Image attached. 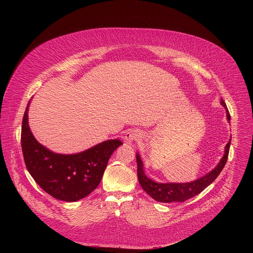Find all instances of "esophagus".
I'll return each instance as SVG.
<instances>
[{
  "mask_svg": "<svg viewBox=\"0 0 253 253\" xmlns=\"http://www.w3.org/2000/svg\"><path fill=\"white\" fill-rule=\"evenodd\" d=\"M140 138V133L137 131H129L125 135V141L127 143H132L133 141H137Z\"/></svg>",
  "mask_w": 253,
  "mask_h": 253,
  "instance_id": "esophagus-1",
  "label": "esophagus"
}]
</instances>
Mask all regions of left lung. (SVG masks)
<instances>
[{"instance_id": "1", "label": "left lung", "mask_w": 253, "mask_h": 253, "mask_svg": "<svg viewBox=\"0 0 253 253\" xmlns=\"http://www.w3.org/2000/svg\"><path fill=\"white\" fill-rule=\"evenodd\" d=\"M221 104L225 107L226 109V115L227 119L230 120V114L229 111L226 107L225 102L221 99ZM230 143L231 139L229 142L226 144L225 146V153L223 157L221 158L219 164L216 166L211 172L206 174L205 176L195 180L193 182L189 183H156L152 181L151 179L146 177V175L144 174L143 171V165L142 161L137 154L136 159H137V175H138V180L139 183L142 186L143 190L145 191L148 195H150L153 199L159 202H184L200 192H202L208 185H210L214 180L217 178V176L220 174L222 169L224 168L227 158H228V153H229V147H230Z\"/></svg>"}]
</instances>
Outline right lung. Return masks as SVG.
Returning <instances> with one entry per match:
<instances>
[{
	"mask_svg": "<svg viewBox=\"0 0 253 253\" xmlns=\"http://www.w3.org/2000/svg\"><path fill=\"white\" fill-rule=\"evenodd\" d=\"M28 109L29 104L23 117L21 145L31 176L56 199L73 202L89 195L99 185L108 160L122 142L104 141L74 155L53 153L34 138L28 124Z\"/></svg>",
	"mask_w": 253,
	"mask_h": 253,
	"instance_id": "right-lung-1",
	"label": "right lung"
}]
</instances>
